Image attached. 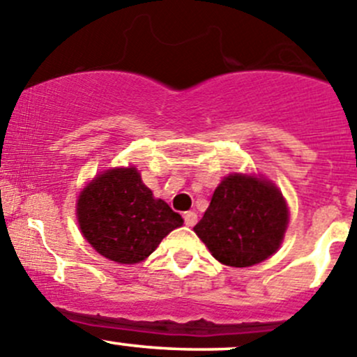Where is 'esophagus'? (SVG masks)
Returning a JSON list of instances; mask_svg holds the SVG:
<instances>
[{
	"instance_id": "esophagus-1",
	"label": "esophagus",
	"mask_w": 357,
	"mask_h": 357,
	"mask_svg": "<svg viewBox=\"0 0 357 357\" xmlns=\"http://www.w3.org/2000/svg\"><path fill=\"white\" fill-rule=\"evenodd\" d=\"M183 219H185L186 226H195L197 221H199V215H197V212L188 211V212H185V214H183Z\"/></svg>"
}]
</instances>
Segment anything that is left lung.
Returning <instances> with one entry per match:
<instances>
[{"label": "left lung", "instance_id": "obj_1", "mask_svg": "<svg viewBox=\"0 0 357 357\" xmlns=\"http://www.w3.org/2000/svg\"><path fill=\"white\" fill-rule=\"evenodd\" d=\"M287 226L289 207L275 183L235 172L219 183L193 231L221 264L248 268L278 250Z\"/></svg>", "mask_w": 357, "mask_h": 357}]
</instances>
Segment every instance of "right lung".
<instances>
[{"instance_id":"add662e5","label":"right lung","mask_w":357,"mask_h":357,"mask_svg":"<svg viewBox=\"0 0 357 357\" xmlns=\"http://www.w3.org/2000/svg\"><path fill=\"white\" fill-rule=\"evenodd\" d=\"M77 222L89 245L119 264L142 262L183 225L178 212L153 193L136 167L96 176L77 199Z\"/></svg>"}]
</instances>
